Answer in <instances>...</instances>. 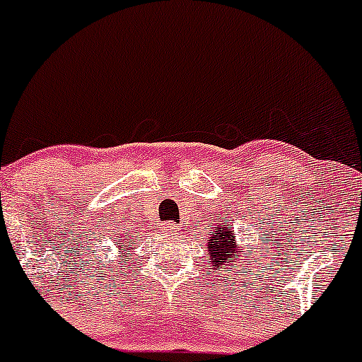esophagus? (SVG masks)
I'll list each match as a JSON object with an SVG mask.
<instances>
[{"label": "esophagus", "mask_w": 362, "mask_h": 362, "mask_svg": "<svg viewBox=\"0 0 362 362\" xmlns=\"http://www.w3.org/2000/svg\"><path fill=\"white\" fill-rule=\"evenodd\" d=\"M162 230L165 233H170V235H176V233H177V226L174 225V223H170V221L169 223H163Z\"/></svg>", "instance_id": "1"}]
</instances>
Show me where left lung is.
I'll use <instances>...</instances> for the list:
<instances>
[{
    "mask_svg": "<svg viewBox=\"0 0 362 362\" xmlns=\"http://www.w3.org/2000/svg\"><path fill=\"white\" fill-rule=\"evenodd\" d=\"M207 255V258L211 259L212 270L221 272L223 268L225 270L233 268V262H238L240 256H245L247 252L242 251V247L237 245L232 225H228V223H218V225L212 226L211 233H209Z\"/></svg>",
    "mask_w": 362,
    "mask_h": 362,
    "instance_id": "8db88e82",
    "label": "left lung"
}]
</instances>
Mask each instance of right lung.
I'll return each mask as SVG.
<instances>
[{
	"instance_id": "1",
	"label": "right lung",
	"mask_w": 362,
	"mask_h": 362,
	"mask_svg": "<svg viewBox=\"0 0 362 362\" xmlns=\"http://www.w3.org/2000/svg\"><path fill=\"white\" fill-rule=\"evenodd\" d=\"M115 244H120V245H118V255H130V249L129 247H125L127 252L122 251V238H118V240L115 242ZM125 262H129V258H127V256H125Z\"/></svg>"
}]
</instances>
